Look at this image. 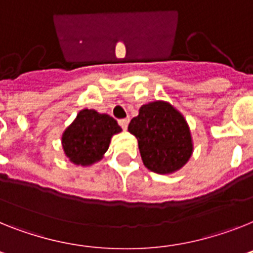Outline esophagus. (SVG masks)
Here are the masks:
<instances>
[{"label":"esophagus","mask_w":253,"mask_h":253,"mask_svg":"<svg viewBox=\"0 0 253 253\" xmlns=\"http://www.w3.org/2000/svg\"><path fill=\"white\" fill-rule=\"evenodd\" d=\"M128 122H130V118H123V120L118 121V123H120V126L122 127L123 130H126L127 126H128Z\"/></svg>","instance_id":"1"}]
</instances>
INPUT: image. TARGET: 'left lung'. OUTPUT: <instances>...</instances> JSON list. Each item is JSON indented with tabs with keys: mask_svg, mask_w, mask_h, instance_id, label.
Segmentation results:
<instances>
[{
	"mask_svg": "<svg viewBox=\"0 0 253 253\" xmlns=\"http://www.w3.org/2000/svg\"><path fill=\"white\" fill-rule=\"evenodd\" d=\"M128 131L139 143L144 166L161 175L181 169L192 157L193 140L188 123L167 101H152L139 109Z\"/></svg>",
	"mask_w": 253,
	"mask_h": 253,
	"instance_id": "left-lung-1",
	"label": "left lung"
}]
</instances>
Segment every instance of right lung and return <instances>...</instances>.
I'll list each match as a JSON object with an SVG mask.
<instances>
[{"label":"right lung","instance_id":"add662e5","mask_svg":"<svg viewBox=\"0 0 253 253\" xmlns=\"http://www.w3.org/2000/svg\"><path fill=\"white\" fill-rule=\"evenodd\" d=\"M121 131L122 128L113 117L97 113L94 109H84L67 127L61 144L72 163L90 166L103 158L112 136Z\"/></svg>","mask_w":253,"mask_h":253}]
</instances>
